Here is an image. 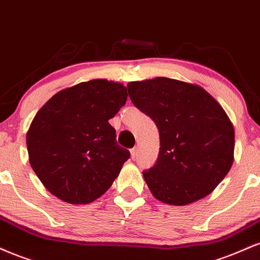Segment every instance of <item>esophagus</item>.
<instances>
[{
    "instance_id": "obj_1",
    "label": "esophagus",
    "mask_w": 260,
    "mask_h": 260,
    "mask_svg": "<svg viewBox=\"0 0 260 260\" xmlns=\"http://www.w3.org/2000/svg\"><path fill=\"white\" fill-rule=\"evenodd\" d=\"M130 153H131V158H133V159H135L136 155H137V148L134 147V148L130 151Z\"/></svg>"
}]
</instances>
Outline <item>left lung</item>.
<instances>
[{"label": "left lung", "mask_w": 260, "mask_h": 260, "mask_svg": "<svg viewBox=\"0 0 260 260\" xmlns=\"http://www.w3.org/2000/svg\"><path fill=\"white\" fill-rule=\"evenodd\" d=\"M136 108L159 131V154L143 178L152 194L185 206L206 197L234 161L235 131L216 101L197 85L155 78L127 84Z\"/></svg>", "instance_id": "left-lung-1"}]
</instances>
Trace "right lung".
<instances>
[{"instance_id": "1", "label": "right lung", "mask_w": 260, "mask_h": 260, "mask_svg": "<svg viewBox=\"0 0 260 260\" xmlns=\"http://www.w3.org/2000/svg\"><path fill=\"white\" fill-rule=\"evenodd\" d=\"M126 87L97 79L54 94L34 118L26 135L32 170L52 194L72 204L102 196L130 152L108 123L126 103Z\"/></svg>"}]
</instances>
